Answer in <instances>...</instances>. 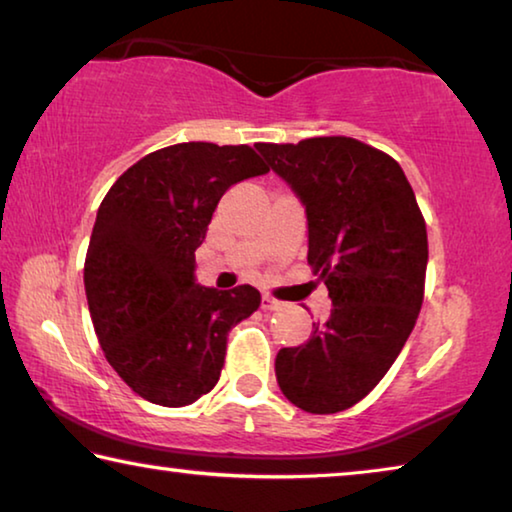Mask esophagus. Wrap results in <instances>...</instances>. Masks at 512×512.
<instances>
[{"instance_id":"obj_1","label":"esophagus","mask_w":512,"mask_h":512,"mask_svg":"<svg viewBox=\"0 0 512 512\" xmlns=\"http://www.w3.org/2000/svg\"><path fill=\"white\" fill-rule=\"evenodd\" d=\"M280 307H282L280 300H275L273 296H262V310L273 312V310H280Z\"/></svg>"}]
</instances>
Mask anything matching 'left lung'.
Here are the masks:
<instances>
[{
    "instance_id": "obj_1",
    "label": "left lung",
    "mask_w": 512,
    "mask_h": 512,
    "mask_svg": "<svg viewBox=\"0 0 512 512\" xmlns=\"http://www.w3.org/2000/svg\"><path fill=\"white\" fill-rule=\"evenodd\" d=\"M303 202L307 264L332 310L303 346L282 348L275 378L296 408L332 415L362 401L408 342L424 300L426 223L403 168L346 136L257 143Z\"/></svg>"
}]
</instances>
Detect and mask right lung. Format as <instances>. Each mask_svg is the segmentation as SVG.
<instances>
[{"mask_svg": "<svg viewBox=\"0 0 512 512\" xmlns=\"http://www.w3.org/2000/svg\"><path fill=\"white\" fill-rule=\"evenodd\" d=\"M264 173L248 145L177 143L127 168L97 209L88 310L109 364L145 401L182 408L214 389L227 332L259 307L250 285H198L196 250L223 193Z\"/></svg>", "mask_w": 512, "mask_h": 512, "instance_id": "add662e5", "label": "right lung"}]
</instances>
